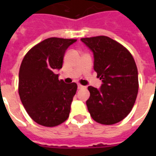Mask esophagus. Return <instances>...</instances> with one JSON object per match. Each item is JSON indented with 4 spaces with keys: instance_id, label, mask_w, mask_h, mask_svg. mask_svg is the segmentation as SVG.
<instances>
[{
    "instance_id": "obj_1",
    "label": "esophagus",
    "mask_w": 156,
    "mask_h": 156,
    "mask_svg": "<svg viewBox=\"0 0 156 156\" xmlns=\"http://www.w3.org/2000/svg\"><path fill=\"white\" fill-rule=\"evenodd\" d=\"M86 88L85 86H83V85H81V84H78V89H83V88Z\"/></svg>"
}]
</instances>
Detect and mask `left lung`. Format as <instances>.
<instances>
[{
	"instance_id": "left-lung-1",
	"label": "left lung",
	"mask_w": 156,
	"mask_h": 156,
	"mask_svg": "<svg viewBox=\"0 0 156 156\" xmlns=\"http://www.w3.org/2000/svg\"><path fill=\"white\" fill-rule=\"evenodd\" d=\"M94 54V69L101 87L88 86L86 101L93 119L102 124L123 120L134 106L139 89L138 70L124 46L106 36L81 38Z\"/></svg>"
}]
</instances>
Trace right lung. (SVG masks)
<instances>
[{"label": "right lung", "instance_id": "obj_1", "mask_svg": "<svg viewBox=\"0 0 156 156\" xmlns=\"http://www.w3.org/2000/svg\"><path fill=\"white\" fill-rule=\"evenodd\" d=\"M76 39L50 37L26 54L19 71L18 92L22 105L36 123L53 127L69 116L78 86L58 80L59 70L68 47Z\"/></svg>", "mask_w": 156, "mask_h": 156}]
</instances>
